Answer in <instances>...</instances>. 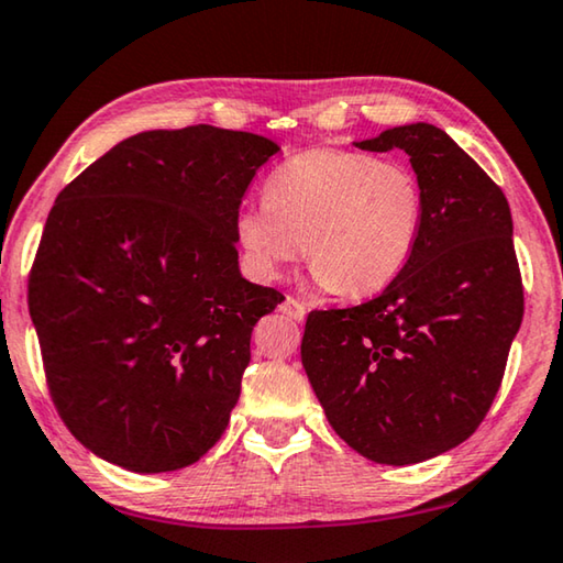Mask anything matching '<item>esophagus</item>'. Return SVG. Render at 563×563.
<instances>
[{"instance_id": "34e87169", "label": "esophagus", "mask_w": 563, "mask_h": 563, "mask_svg": "<svg viewBox=\"0 0 563 563\" xmlns=\"http://www.w3.org/2000/svg\"><path fill=\"white\" fill-rule=\"evenodd\" d=\"M280 313L292 318V321H303V318H306V303H303V300L292 298V296H285V300L280 303Z\"/></svg>"}]
</instances>
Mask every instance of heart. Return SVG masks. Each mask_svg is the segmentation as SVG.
Returning <instances> with one entry per match:
<instances>
[{
    "label": "heart",
    "mask_w": 563,
    "mask_h": 563,
    "mask_svg": "<svg viewBox=\"0 0 563 563\" xmlns=\"http://www.w3.org/2000/svg\"><path fill=\"white\" fill-rule=\"evenodd\" d=\"M265 205L242 209L234 234L247 265L273 280L303 253L333 296H368L412 260L424 222L419 176L351 148H310L265 181Z\"/></svg>",
    "instance_id": "heart-1"
}]
</instances>
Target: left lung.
Here are the masks:
<instances>
[{"mask_svg": "<svg viewBox=\"0 0 563 563\" xmlns=\"http://www.w3.org/2000/svg\"><path fill=\"white\" fill-rule=\"evenodd\" d=\"M401 148L424 189L405 271L354 308L310 310L300 358L335 434L382 465L457 448L488 415L523 321L508 199L448 133L399 125L358 141Z\"/></svg>", "mask_w": 563, "mask_h": 563, "instance_id": "8db88e82", "label": "left lung"}]
</instances>
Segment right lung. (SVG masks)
Wrapping results in <instances>:
<instances>
[{"instance_id": "add662e5", "label": "right lung", "mask_w": 563, "mask_h": 563, "mask_svg": "<svg viewBox=\"0 0 563 563\" xmlns=\"http://www.w3.org/2000/svg\"><path fill=\"white\" fill-rule=\"evenodd\" d=\"M278 144L187 125L121 141L49 209L27 300L57 415L133 473L187 467L222 438L250 335L283 292L238 267L242 197Z\"/></svg>"}]
</instances>
